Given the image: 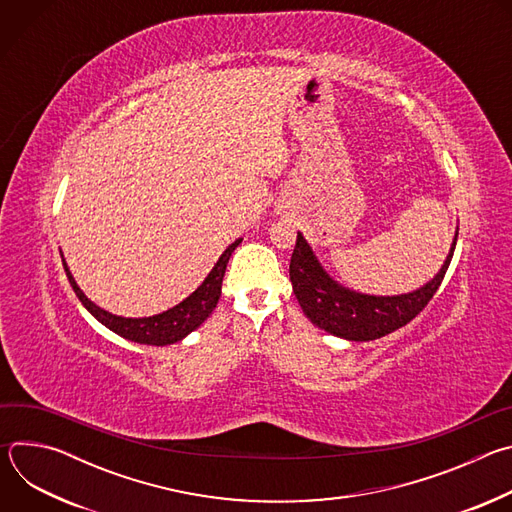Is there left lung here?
I'll list each match as a JSON object with an SVG mask.
<instances>
[{"label":"left lung","mask_w":512,"mask_h":512,"mask_svg":"<svg viewBox=\"0 0 512 512\" xmlns=\"http://www.w3.org/2000/svg\"><path fill=\"white\" fill-rule=\"evenodd\" d=\"M456 241L458 231L442 269L423 287L401 296H367L334 281L316 259L304 235L298 233L289 261V279L312 324L354 342L377 340L411 322L429 304L450 267Z\"/></svg>","instance_id":"left-lung-1"}]
</instances>
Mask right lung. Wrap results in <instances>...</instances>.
<instances>
[{"instance_id":"obj_1","label":"right lung","mask_w":512,"mask_h":512,"mask_svg":"<svg viewBox=\"0 0 512 512\" xmlns=\"http://www.w3.org/2000/svg\"><path fill=\"white\" fill-rule=\"evenodd\" d=\"M239 243H241V239H237L235 243H231L225 249V253L218 257L216 265L206 275V279L198 285L196 291H192V294L184 302H180L178 306H174L162 314L150 316V318H123V316L105 312L103 308L93 304L83 294V289L77 285L75 277H72L64 257H62V265H64V271H66V277H68L72 289H75L77 298L103 326H107L109 330H113L115 334H119L125 340H131V342L166 346V344H174V342L186 338L192 330H196L212 314V310L218 304V298H221V287H223L227 263Z\"/></svg>"}]
</instances>
